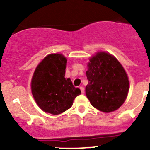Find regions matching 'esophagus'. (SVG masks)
<instances>
[{"label": "esophagus", "mask_w": 150, "mask_h": 150, "mask_svg": "<svg viewBox=\"0 0 150 150\" xmlns=\"http://www.w3.org/2000/svg\"><path fill=\"white\" fill-rule=\"evenodd\" d=\"M80 89H81V93H84V88L83 87V86H81V87H80Z\"/></svg>", "instance_id": "1"}]
</instances>
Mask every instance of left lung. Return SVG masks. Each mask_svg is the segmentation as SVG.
I'll return each mask as SVG.
<instances>
[{
  "label": "left lung",
  "mask_w": 150,
  "mask_h": 150,
  "mask_svg": "<svg viewBox=\"0 0 150 150\" xmlns=\"http://www.w3.org/2000/svg\"><path fill=\"white\" fill-rule=\"evenodd\" d=\"M88 67L86 94L92 106L104 112L118 109L129 88L128 76L120 62L113 56L100 52L91 59Z\"/></svg>",
  "instance_id": "left-lung-1"
}]
</instances>
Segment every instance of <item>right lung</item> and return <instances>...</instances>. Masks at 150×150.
<instances>
[{
	"label": "right lung",
	"instance_id": "1",
	"mask_svg": "<svg viewBox=\"0 0 150 150\" xmlns=\"http://www.w3.org/2000/svg\"><path fill=\"white\" fill-rule=\"evenodd\" d=\"M67 59L62 54H50L36 68L33 79L32 93L42 110L59 115L70 108L73 100L81 94L79 88L64 78Z\"/></svg>",
	"mask_w": 150,
	"mask_h": 150
}]
</instances>
